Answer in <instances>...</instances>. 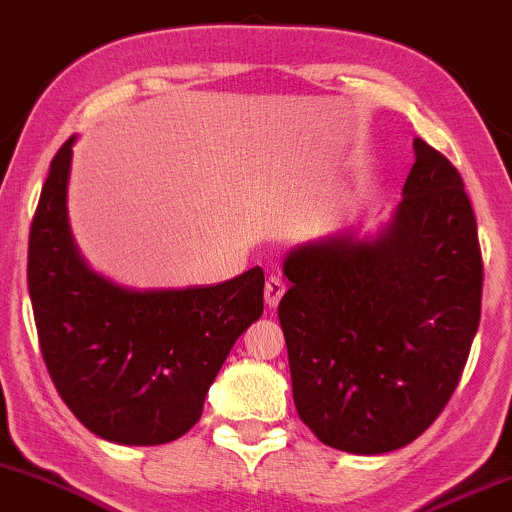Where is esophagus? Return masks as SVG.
Returning a JSON list of instances; mask_svg holds the SVG:
<instances>
[{"instance_id":"obj_1","label":"esophagus","mask_w":512,"mask_h":512,"mask_svg":"<svg viewBox=\"0 0 512 512\" xmlns=\"http://www.w3.org/2000/svg\"><path fill=\"white\" fill-rule=\"evenodd\" d=\"M285 293V283L276 276H271L266 280V288H263V298H266V305L268 307H276L280 298H283Z\"/></svg>"}]
</instances>
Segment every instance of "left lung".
<instances>
[{
    "mask_svg": "<svg viewBox=\"0 0 512 512\" xmlns=\"http://www.w3.org/2000/svg\"><path fill=\"white\" fill-rule=\"evenodd\" d=\"M386 227L285 256L278 305L300 420L327 447L386 454L437 420L481 320L483 263L459 170L422 139Z\"/></svg>",
    "mask_w": 512,
    "mask_h": 512,
    "instance_id": "8db88e82",
    "label": "left lung"
}]
</instances>
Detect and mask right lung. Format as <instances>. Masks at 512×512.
I'll return each mask as SVG.
<instances>
[{
  "label": "right lung",
  "mask_w": 512,
  "mask_h": 512,
  "mask_svg": "<svg viewBox=\"0 0 512 512\" xmlns=\"http://www.w3.org/2000/svg\"><path fill=\"white\" fill-rule=\"evenodd\" d=\"M70 136L43 183L29 236V295L63 403L97 437L153 447L200 420L232 346L263 312V271L217 285L134 290L82 261L68 224Z\"/></svg>",
  "instance_id": "1"
}]
</instances>
